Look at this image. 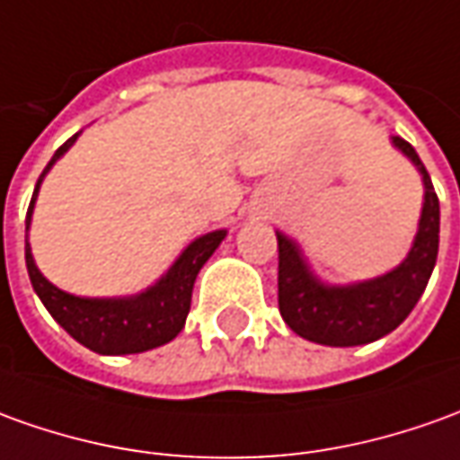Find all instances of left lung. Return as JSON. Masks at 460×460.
Returning <instances> with one entry per match:
<instances>
[{
  "label": "left lung",
  "mask_w": 460,
  "mask_h": 460,
  "mask_svg": "<svg viewBox=\"0 0 460 460\" xmlns=\"http://www.w3.org/2000/svg\"><path fill=\"white\" fill-rule=\"evenodd\" d=\"M423 177V210L405 261L381 278L350 285L318 280L290 237L278 233V305L290 331L313 343L350 348L378 341L395 331L416 308L438 258L441 208L418 152L403 137H394Z\"/></svg>",
  "instance_id": "obj_1"
}]
</instances>
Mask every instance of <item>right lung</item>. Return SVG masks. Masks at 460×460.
Returning <instances> with one entry per match:
<instances>
[{
	"label": "right lung",
	"instance_id": "add662e5",
	"mask_svg": "<svg viewBox=\"0 0 460 460\" xmlns=\"http://www.w3.org/2000/svg\"><path fill=\"white\" fill-rule=\"evenodd\" d=\"M77 137L79 132L66 139L37 180L30 210H27V230H30L34 199H37L44 175L75 145ZM225 235L227 230H215L192 240L157 283L150 285L145 293L129 297H79L59 290L34 265L30 240L24 243V261H27V272H30L34 293L40 296L44 308L49 310V315L77 343L100 356H129V353H145L157 345L170 343L177 332L185 328L195 278L199 268L210 261V255L223 243Z\"/></svg>",
	"mask_w": 460,
	"mask_h": 460
}]
</instances>
